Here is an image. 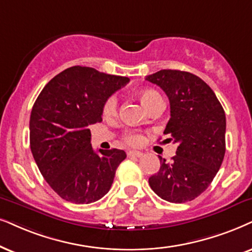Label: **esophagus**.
Instances as JSON below:
<instances>
[{
	"label": "esophagus",
	"instance_id": "esophagus-1",
	"mask_svg": "<svg viewBox=\"0 0 252 252\" xmlns=\"http://www.w3.org/2000/svg\"><path fill=\"white\" fill-rule=\"evenodd\" d=\"M128 156L129 157H142L143 156V154L142 152H139V151H128Z\"/></svg>",
	"mask_w": 252,
	"mask_h": 252
}]
</instances>
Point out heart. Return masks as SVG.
<instances>
[{
	"label": "heart",
	"instance_id": "1",
	"mask_svg": "<svg viewBox=\"0 0 252 252\" xmlns=\"http://www.w3.org/2000/svg\"><path fill=\"white\" fill-rule=\"evenodd\" d=\"M137 97L139 98V101L143 103L146 109L150 110L156 103L161 102V97L157 92L154 89H143L137 93ZM117 111V97L116 96H109L106 100V102L103 104L102 113L104 117H111L116 115ZM126 143H129L130 145H139L143 142V137L137 132H126L124 136Z\"/></svg>",
	"mask_w": 252,
	"mask_h": 252
}]
</instances>
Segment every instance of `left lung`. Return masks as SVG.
<instances>
[{
	"label": "left lung",
	"mask_w": 252,
	"mask_h": 252,
	"mask_svg": "<svg viewBox=\"0 0 252 252\" xmlns=\"http://www.w3.org/2000/svg\"><path fill=\"white\" fill-rule=\"evenodd\" d=\"M170 100L171 119L164 130L178 143L176 156L149 178L152 190L168 202L192 201L207 189L225 154V114L213 89L199 76L161 69L146 76Z\"/></svg>",
	"instance_id": "1"
}]
</instances>
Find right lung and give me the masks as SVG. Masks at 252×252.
Instances as JSON below:
<instances>
[{
    "label": "right lung",
    "instance_id": "obj_1",
    "mask_svg": "<svg viewBox=\"0 0 252 252\" xmlns=\"http://www.w3.org/2000/svg\"><path fill=\"white\" fill-rule=\"evenodd\" d=\"M129 78L73 66L47 82L30 116V148L41 176L62 199L73 203L100 200L110 189L123 150L91 144V124L102 121L106 100Z\"/></svg>",
    "mask_w": 252,
    "mask_h": 252
}]
</instances>
